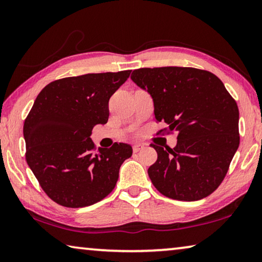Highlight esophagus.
I'll return each mask as SVG.
<instances>
[{
	"mask_svg": "<svg viewBox=\"0 0 262 262\" xmlns=\"http://www.w3.org/2000/svg\"><path fill=\"white\" fill-rule=\"evenodd\" d=\"M142 149H144V144L137 143V144L133 145V151H134V152H139V151H141Z\"/></svg>",
	"mask_w": 262,
	"mask_h": 262,
	"instance_id": "1",
	"label": "esophagus"
}]
</instances>
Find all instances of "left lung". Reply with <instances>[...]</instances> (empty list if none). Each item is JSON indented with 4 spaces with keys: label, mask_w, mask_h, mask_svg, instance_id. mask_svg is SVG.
<instances>
[{
    "label": "left lung",
    "mask_w": 262,
    "mask_h": 262,
    "mask_svg": "<svg viewBox=\"0 0 262 262\" xmlns=\"http://www.w3.org/2000/svg\"><path fill=\"white\" fill-rule=\"evenodd\" d=\"M130 78L152 97L156 122L176 132L177 145L158 147L148 168L159 193L179 201L210 195L227 176L239 147V111L221 79L190 67L140 68Z\"/></svg>",
    "instance_id": "8db88e82"
}]
</instances>
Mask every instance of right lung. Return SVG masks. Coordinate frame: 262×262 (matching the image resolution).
Returning a JSON list of instances; mask_svg holds the SVG:
<instances>
[{
	"instance_id": "add662e5",
	"label": "right lung",
	"mask_w": 262,
	"mask_h": 262,
	"mask_svg": "<svg viewBox=\"0 0 262 262\" xmlns=\"http://www.w3.org/2000/svg\"><path fill=\"white\" fill-rule=\"evenodd\" d=\"M132 70L56 79L42 89L24 122L26 162L57 205L82 208L112 192L129 144L98 149L90 135L108 120V100Z\"/></svg>"
}]
</instances>
